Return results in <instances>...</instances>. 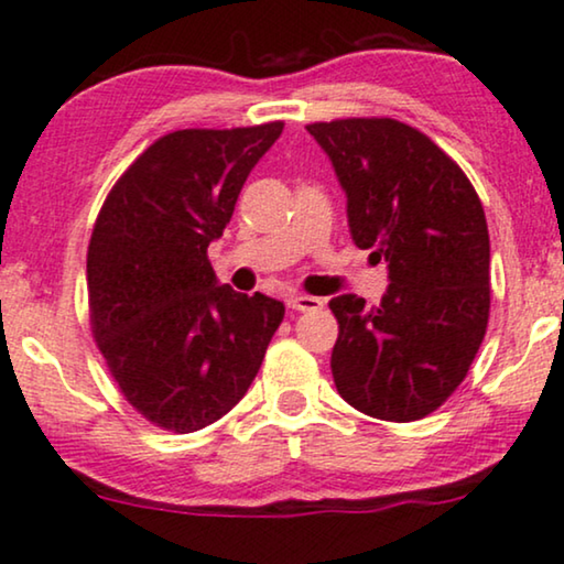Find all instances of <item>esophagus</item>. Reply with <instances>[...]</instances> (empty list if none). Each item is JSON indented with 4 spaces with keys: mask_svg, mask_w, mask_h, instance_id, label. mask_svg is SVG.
Returning a JSON list of instances; mask_svg holds the SVG:
<instances>
[{
    "mask_svg": "<svg viewBox=\"0 0 564 564\" xmlns=\"http://www.w3.org/2000/svg\"><path fill=\"white\" fill-rule=\"evenodd\" d=\"M322 299H317V296H306V294H291L289 296V306L291 310H296V312H317V310H322Z\"/></svg>",
    "mask_w": 564,
    "mask_h": 564,
    "instance_id": "34e87169",
    "label": "esophagus"
}]
</instances>
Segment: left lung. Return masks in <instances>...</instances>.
<instances>
[{"label":"left lung","mask_w":564,"mask_h":564,"mask_svg":"<svg viewBox=\"0 0 564 564\" xmlns=\"http://www.w3.org/2000/svg\"><path fill=\"white\" fill-rule=\"evenodd\" d=\"M348 198L350 237L387 260L379 306L356 294L329 310L340 335L333 379L364 415L410 423L467 377L490 317V235L459 164L394 118L306 126Z\"/></svg>","instance_id":"left-lung-1"}]
</instances>
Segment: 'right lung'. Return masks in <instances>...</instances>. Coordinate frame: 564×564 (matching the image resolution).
Wrapping results in <instances>:
<instances>
[{"instance_id":"1","label":"right lung","mask_w":564,"mask_h":564,"mask_svg":"<svg viewBox=\"0 0 564 564\" xmlns=\"http://www.w3.org/2000/svg\"><path fill=\"white\" fill-rule=\"evenodd\" d=\"M283 123L185 129L156 139L105 198L87 250L89 322L129 404L193 433L216 423L258 377L286 306L216 281L219 239Z\"/></svg>"}]
</instances>
